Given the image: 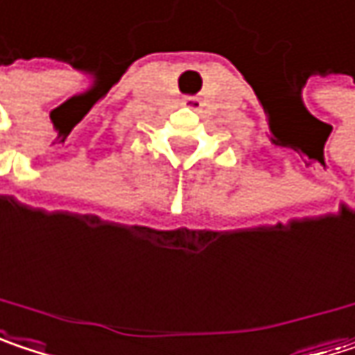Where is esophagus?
Listing matches in <instances>:
<instances>
[{"label": "esophagus", "mask_w": 355, "mask_h": 355, "mask_svg": "<svg viewBox=\"0 0 355 355\" xmlns=\"http://www.w3.org/2000/svg\"><path fill=\"white\" fill-rule=\"evenodd\" d=\"M184 103H187L191 110H199V107H201V99H199V97H187Z\"/></svg>", "instance_id": "1"}]
</instances>
